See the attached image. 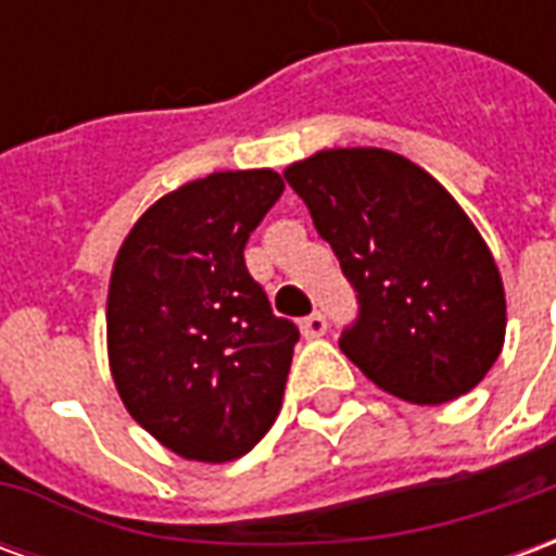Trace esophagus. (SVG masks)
I'll list each match as a JSON object with an SVG mask.
<instances>
[{
    "instance_id": "esophagus-1",
    "label": "esophagus",
    "mask_w": 556,
    "mask_h": 556,
    "mask_svg": "<svg viewBox=\"0 0 556 556\" xmlns=\"http://www.w3.org/2000/svg\"><path fill=\"white\" fill-rule=\"evenodd\" d=\"M301 330H303V337H306V339L325 337V333H327V318L321 313L306 315V318L301 321Z\"/></svg>"
}]
</instances>
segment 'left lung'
<instances>
[{
  "label": "left lung",
  "instance_id": "1",
  "mask_svg": "<svg viewBox=\"0 0 556 556\" xmlns=\"http://www.w3.org/2000/svg\"><path fill=\"white\" fill-rule=\"evenodd\" d=\"M357 291L339 349L414 405L485 378L506 337L501 270L462 205L402 154L330 148L282 172Z\"/></svg>",
  "mask_w": 556,
  "mask_h": 556
}]
</instances>
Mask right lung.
<instances>
[{"mask_svg":"<svg viewBox=\"0 0 556 556\" xmlns=\"http://www.w3.org/2000/svg\"><path fill=\"white\" fill-rule=\"evenodd\" d=\"M286 184L214 172L172 190L115 255L106 349L118 396L166 450L231 462L274 426L301 330L277 318L243 247Z\"/></svg>","mask_w":556,"mask_h":556,"instance_id":"obj_1","label":"right lung"}]
</instances>
